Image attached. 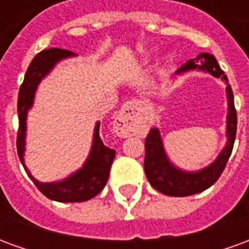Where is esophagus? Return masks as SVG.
<instances>
[{
    "mask_svg": "<svg viewBox=\"0 0 249 249\" xmlns=\"http://www.w3.org/2000/svg\"><path fill=\"white\" fill-rule=\"evenodd\" d=\"M142 109L140 104L136 101H128L120 109L117 116L114 117L113 129L116 135L121 137L137 135L142 126Z\"/></svg>",
    "mask_w": 249,
    "mask_h": 249,
    "instance_id": "obj_1",
    "label": "esophagus"
}]
</instances>
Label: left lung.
Masks as SVG:
<instances>
[{
  "mask_svg": "<svg viewBox=\"0 0 249 249\" xmlns=\"http://www.w3.org/2000/svg\"><path fill=\"white\" fill-rule=\"evenodd\" d=\"M200 69L208 71L213 77L224 80L227 84V100H228V114H227V144L224 149L220 152L217 159L208 167L203 168L196 172L181 171L175 167L169 161L167 153L164 151L161 136L157 128H152L145 139V159H144V171H145L148 181L159 192L167 196H191L195 193H200L207 188L213 185L220 175L224 171L227 161L230 159L233 142L236 137V126H237V116H236L235 103L232 88L228 84V78L221 71L216 58L209 53H201L195 60H189L181 68H178L176 74H183L185 71Z\"/></svg>",
  "mask_w": 249,
  "mask_h": 249,
  "instance_id": "obj_1",
  "label": "left lung"
}]
</instances>
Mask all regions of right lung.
Instances as JSON below:
<instances>
[{
  "instance_id": "1",
  "label": "right lung",
  "mask_w": 249,
  "mask_h": 249,
  "mask_svg": "<svg viewBox=\"0 0 249 249\" xmlns=\"http://www.w3.org/2000/svg\"><path fill=\"white\" fill-rule=\"evenodd\" d=\"M71 56H74V53L66 49H60V48H52V49L40 52L33 58V61L30 62L29 68L25 73L24 82L19 88L18 104H17L19 120L18 133H17V152H18L19 160L22 162L30 180L38 188V191L42 195H45L48 198L60 201V203L87 201L101 192L108 181L109 171H110L114 155H116L114 149L104 145L103 140L100 139V123H97L94 128V133H93L90 153L88 156L87 161L82 165L81 169L71 173L69 178H64L61 181H54V183H41L32 176L29 169L25 165L24 152L25 136H26V116H28V110L33 107L37 87L41 80L54 68L57 62Z\"/></svg>"
}]
</instances>
